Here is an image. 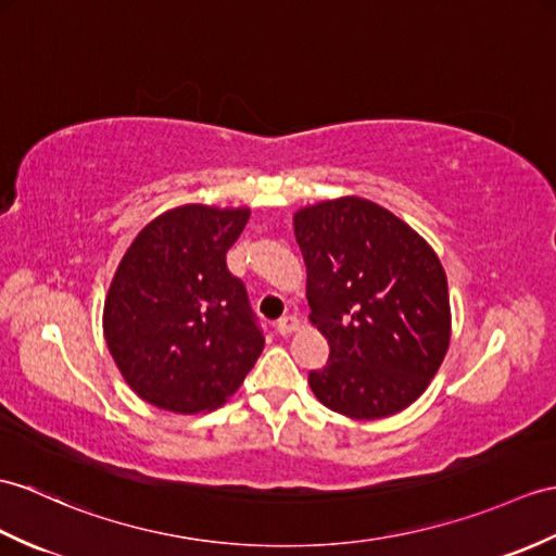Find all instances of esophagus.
<instances>
[{
	"mask_svg": "<svg viewBox=\"0 0 556 556\" xmlns=\"http://www.w3.org/2000/svg\"><path fill=\"white\" fill-rule=\"evenodd\" d=\"M275 329H277V333H281V337H287V333H291V331L299 329V319H295L293 315L281 317V319H277V321H275Z\"/></svg>",
	"mask_w": 556,
	"mask_h": 556,
	"instance_id": "obj_1",
	"label": "esophagus"
}]
</instances>
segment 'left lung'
Listing matches in <instances>:
<instances>
[{
    "label": "left lung",
    "instance_id": "left-lung-1",
    "mask_svg": "<svg viewBox=\"0 0 556 556\" xmlns=\"http://www.w3.org/2000/svg\"><path fill=\"white\" fill-rule=\"evenodd\" d=\"M293 235L307 269L309 321L329 343L309 389L351 419L409 407L450 345L447 277L435 251L359 197L305 205L293 215Z\"/></svg>",
    "mask_w": 556,
    "mask_h": 556
}]
</instances>
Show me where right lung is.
<instances>
[{
    "label": "right lung",
    "instance_id": "right-lung-1",
    "mask_svg": "<svg viewBox=\"0 0 556 556\" xmlns=\"http://www.w3.org/2000/svg\"><path fill=\"white\" fill-rule=\"evenodd\" d=\"M249 208L189 203L139 231L103 303V337L127 386L177 415L215 409L263 353L243 281L225 255Z\"/></svg>",
    "mask_w": 556,
    "mask_h": 556
}]
</instances>
